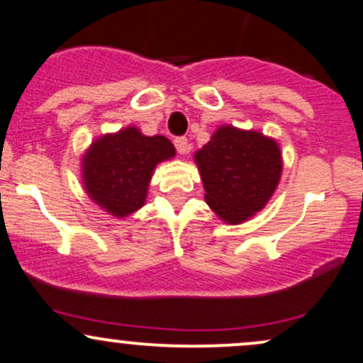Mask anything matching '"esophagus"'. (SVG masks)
<instances>
[{
    "mask_svg": "<svg viewBox=\"0 0 363 363\" xmlns=\"http://www.w3.org/2000/svg\"><path fill=\"white\" fill-rule=\"evenodd\" d=\"M174 145H176L179 155H186L187 150H189V145H187L186 138H176V140H174Z\"/></svg>",
    "mask_w": 363,
    "mask_h": 363,
    "instance_id": "obj_1",
    "label": "esophagus"
}]
</instances>
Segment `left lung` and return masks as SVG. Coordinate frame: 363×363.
Instances as JSON below:
<instances>
[{
    "label": "left lung",
    "instance_id": "obj_1",
    "mask_svg": "<svg viewBox=\"0 0 363 363\" xmlns=\"http://www.w3.org/2000/svg\"><path fill=\"white\" fill-rule=\"evenodd\" d=\"M205 201L227 225L251 220L268 205L281 179L278 141L257 129L222 124L194 153Z\"/></svg>",
    "mask_w": 363,
    "mask_h": 363
}]
</instances>
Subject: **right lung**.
I'll return each instance as SVG.
<instances>
[{
	"label": "right lung",
	"mask_w": 363,
	"mask_h": 363,
	"mask_svg": "<svg viewBox=\"0 0 363 363\" xmlns=\"http://www.w3.org/2000/svg\"><path fill=\"white\" fill-rule=\"evenodd\" d=\"M174 157L176 148L162 135L147 136L136 126L106 133L83 152V189L114 218H128L147 203L157 165Z\"/></svg>",
	"instance_id": "obj_1"
}]
</instances>
